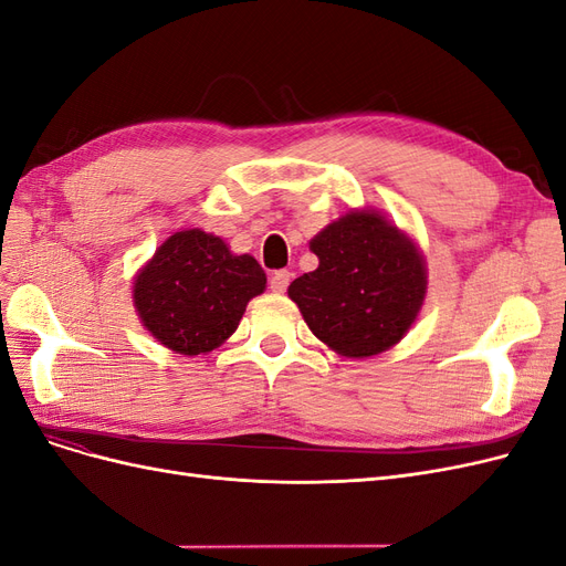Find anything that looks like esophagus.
Instances as JSON below:
<instances>
[{
    "label": "esophagus",
    "instance_id": "obj_1",
    "mask_svg": "<svg viewBox=\"0 0 566 566\" xmlns=\"http://www.w3.org/2000/svg\"><path fill=\"white\" fill-rule=\"evenodd\" d=\"M290 279H293V273L285 271V269H281V271H273V276H271V290H273V293H279V295H281V293H285Z\"/></svg>",
    "mask_w": 566,
    "mask_h": 566
}]
</instances>
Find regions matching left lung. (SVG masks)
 <instances>
[{
	"label": "left lung",
	"mask_w": 566,
	"mask_h": 566,
	"mask_svg": "<svg viewBox=\"0 0 566 566\" xmlns=\"http://www.w3.org/2000/svg\"><path fill=\"white\" fill-rule=\"evenodd\" d=\"M318 266L287 287L310 331L339 356L370 358L406 337L427 295L416 238L378 208L349 210L321 229Z\"/></svg>",
	"instance_id": "1"
}]
</instances>
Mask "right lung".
<instances>
[{"mask_svg":"<svg viewBox=\"0 0 566 566\" xmlns=\"http://www.w3.org/2000/svg\"><path fill=\"white\" fill-rule=\"evenodd\" d=\"M264 290L266 273L252 254H233L214 233L184 229L136 271L132 302L163 347L198 356L224 345Z\"/></svg>","mask_w":566,"mask_h":566,"instance_id":"add662e5","label":"right lung"}]
</instances>
